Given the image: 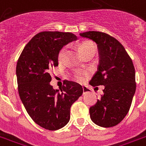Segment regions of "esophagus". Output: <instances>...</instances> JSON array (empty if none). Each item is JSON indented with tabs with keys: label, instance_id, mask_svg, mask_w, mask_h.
Instances as JSON below:
<instances>
[{
	"label": "esophagus",
	"instance_id": "34e87169",
	"mask_svg": "<svg viewBox=\"0 0 146 146\" xmlns=\"http://www.w3.org/2000/svg\"><path fill=\"white\" fill-rule=\"evenodd\" d=\"M90 92V90H89V89L86 87H85V86H83V94H86V93H87Z\"/></svg>",
	"mask_w": 146,
	"mask_h": 146
}]
</instances>
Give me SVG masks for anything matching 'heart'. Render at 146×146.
<instances>
[{
	"mask_svg": "<svg viewBox=\"0 0 146 146\" xmlns=\"http://www.w3.org/2000/svg\"><path fill=\"white\" fill-rule=\"evenodd\" d=\"M80 52L83 56L86 53H87L89 51L94 50L96 51V46L94 45V43L90 42V41H85L81 43L80 46ZM66 53V47H63L61 49L58 54V60L59 61H63L64 57H65ZM86 74L82 72H77L75 73L74 75V79L76 81L79 82H83L85 80Z\"/></svg>",
	"mask_w": 146,
	"mask_h": 146,
	"instance_id": "heart-1",
	"label": "heart"
}]
</instances>
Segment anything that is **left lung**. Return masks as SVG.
Wrapping results in <instances>:
<instances>
[{"label":"left lung","instance_id":"obj_1","mask_svg":"<svg viewBox=\"0 0 146 146\" xmlns=\"http://www.w3.org/2000/svg\"><path fill=\"white\" fill-rule=\"evenodd\" d=\"M80 35L95 42L99 50L100 64L90 84L105 86L101 99L90 108L91 119L102 127H113L125 118L132 104L136 88L134 66L124 46L109 34L88 31Z\"/></svg>","mask_w":146,"mask_h":146}]
</instances>
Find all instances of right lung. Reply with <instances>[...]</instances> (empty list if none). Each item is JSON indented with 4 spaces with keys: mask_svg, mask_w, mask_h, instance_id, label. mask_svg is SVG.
Listing matches in <instances>:
<instances>
[{
    "mask_svg": "<svg viewBox=\"0 0 146 146\" xmlns=\"http://www.w3.org/2000/svg\"><path fill=\"white\" fill-rule=\"evenodd\" d=\"M76 40L69 32H40L25 46L17 63L20 98L31 119L46 129L65 126L70 119L71 106L83 94L82 86L72 81H64L60 90L50 84L49 73L58 66L60 50Z\"/></svg>",
    "mask_w": 146,
    "mask_h": 146,
    "instance_id": "obj_1",
    "label": "right lung"
}]
</instances>
